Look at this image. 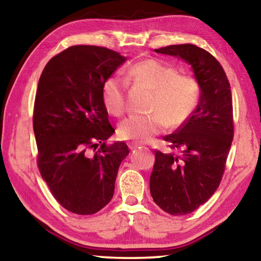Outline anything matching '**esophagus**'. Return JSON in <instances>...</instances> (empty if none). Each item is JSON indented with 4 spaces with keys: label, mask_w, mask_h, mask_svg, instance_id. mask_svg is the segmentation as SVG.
<instances>
[{
    "label": "esophagus",
    "mask_w": 261,
    "mask_h": 261,
    "mask_svg": "<svg viewBox=\"0 0 261 261\" xmlns=\"http://www.w3.org/2000/svg\"><path fill=\"white\" fill-rule=\"evenodd\" d=\"M129 147H130V149H136V148H139V145L138 144H130Z\"/></svg>",
    "instance_id": "1"
}]
</instances>
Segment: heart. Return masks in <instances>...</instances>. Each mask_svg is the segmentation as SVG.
Returning <instances> with one entry per match:
<instances>
[{
  "mask_svg": "<svg viewBox=\"0 0 261 261\" xmlns=\"http://www.w3.org/2000/svg\"><path fill=\"white\" fill-rule=\"evenodd\" d=\"M127 77L153 92L149 115H134L120 125L123 139L148 143L165 131L168 124L178 126L197 108L200 98L199 83L193 76L178 73L174 65L156 59H145L131 65ZM126 83L112 76L102 84L101 95L106 109L115 116L125 112Z\"/></svg>",
  "mask_w": 261,
  "mask_h": 261,
  "instance_id": "obj_1",
  "label": "heart"
}]
</instances>
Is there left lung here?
Wrapping results in <instances>:
<instances>
[{
    "instance_id": "obj_1",
    "label": "left lung",
    "mask_w": 261,
    "mask_h": 261,
    "mask_svg": "<svg viewBox=\"0 0 261 261\" xmlns=\"http://www.w3.org/2000/svg\"><path fill=\"white\" fill-rule=\"evenodd\" d=\"M156 53L184 60L199 83L197 108L174 134L163 137L174 153L155 151L149 190L166 213L185 215L199 208L219 188L233 138L230 84L208 51L191 43L171 45Z\"/></svg>"
}]
</instances>
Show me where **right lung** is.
Masks as SVG:
<instances>
[{
    "label": "right lung",
    "mask_w": 261,
    "mask_h": 261,
    "mask_svg": "<svg viewBox=\"0 0 261 261\" xmlns=\"http://www.w3.org/2000/svg\"><path fill=\"white\" fill-rule=\"evenodd\" d=\"M125 57L98 46H72L55 55L39 79L33 110L38 168L55 199L79 215L112 200L126 144H106L115 130L101 88ZM97 152L89 153V149Z\"/></svg>",
    "instance_id": "1"
}]
</instances>
